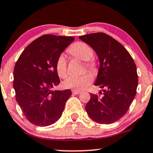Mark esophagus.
Listing matches in <instances>:
<instances>
[{"instance_id":"1","label":"esophagus","mask_w":153,"mask_h":153,"mask_svg":"<svg viewBox=\"0 0 153 153\" xmlns=\"http://www.w3.org/2000/svg\"><path fill=\"white\" fill-rule=\"evenodd\" d=\"M72 92H73V94L77 95V94H80V93H81V91H77V90H73V91H72Z\"/></svg>"}]
</instances>
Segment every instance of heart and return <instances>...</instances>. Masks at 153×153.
Listing matches in <instances>:
<instances>
[{"label": "heart", "mask_w": 153, "mask_h": 153, "mask_svg": "<svg viewBox=\"0 0 153 153\" xmlns=\"http://www.w3.org/2000/svg\"><path fill=\"white\" fill-rule=\"evenodd\" d=\"M69 52L81 60L87 61L86 66L90 69L94 68V64L91 62L94 52L87 44L84 42H76L72 45L69 49ZM56 71L61 78H65L67 75V60L64 54H59L56 60ZM92 81V76L90 73H85L78 76H70L63 82V86L66 88L74 90H83L86 88Z\"/></svg>", "instance_id": "heart-1"}]
</instances>
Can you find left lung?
I'll return each mask as SVG.
<instances>
[{
  "label": "left lung",
  "instance_id": "1",
  "mask_svg": "<svg viewBox=\"0 0 153 153\" xmlns=\"http://www.w3.org/2000/svg\"><path fill=\"white\" fill-rule=\"evenodd\" d=\"M79 39L88 44L99 58V69L94 85L106 88L101 97L90 94L91 99L85 106L87 114L99 124L117 122L125 115L136 95V65L123 45L104 33L83 35Z\"/></svg>",
  "mask_w": 153,
  "mask_h": 153
}]
</instances>
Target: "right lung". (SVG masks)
Here are the masks:
<instances>
[{"label": "right lung", "instance_id": "obj_1", "mask_svg": "<svg viewBox=\"0 0 153 153\" xmlns=\"http://www.w3.org/2000/svg\"><path fill=\"white\" fill-rule=\"evenodd\" d=\"M73 36L46 34L40 36L23 51L13 71L16 99L31 124L46 127L60 118L70 89L53 91L59 83L56 60L74 41Z\"/></svg>", "mask_w": 153, "mask_h": 153}]
</instances>
